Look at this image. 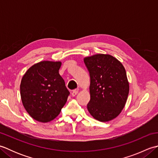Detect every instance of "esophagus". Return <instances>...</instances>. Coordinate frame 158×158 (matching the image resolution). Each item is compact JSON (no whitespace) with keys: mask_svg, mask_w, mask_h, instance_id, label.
Listing matches in <instances>:
<instances>
[{"mask_svg":"<svg viewBox=\"0 0 158 158\" xmlns=\"http://www.w3.org/2000/svg\"><path fill=\"white\" fill-rule=\"evenodd\" d=\"M77 93H78V90H77V89H74L73 91V92H72V96H75L77 94Z\"/></svg>","mask_w":158,"mask_h":158,"instance_id":"1","label":"esophagus"}]
</instances>
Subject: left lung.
I'll return each mask as SVG.
<instances>
[{
    "instance_id": "1",
    "label": "left lung",
    "mask_w": 158,
    "mask_h": 158,
    "mask_svg": "<svg viewBox=\"0 0 158 158\" xmlns=\"http://www.w3.org/2000/svg\"><path fill=\"white\" fill-rule=\"evenodd\" d=\"M90 77V100L87 105L94 118L108 122L126 105L129 83L122 64L112 56L96 54L84 58Z\"/></svg>"
}]
</instances>
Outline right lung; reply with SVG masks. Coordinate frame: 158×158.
Wrapping results in <instances>:
<instances>
[{"instance_id":"add662e5","label":"right lung","mask_w":158,"mask_h":158,"mask_svg":"<svg viewBox=\"0 0 158 158\" xmlns=\"http://www.w3.org/2000/svg\"><path fill=\"white\" fill-rule=\"evenodd\" d=\"M60 62L35 64L23 76L20 94L26 111L33 119L48 122L58 116L70 92L59 74Z\"/></svg>"}]
</instances>
